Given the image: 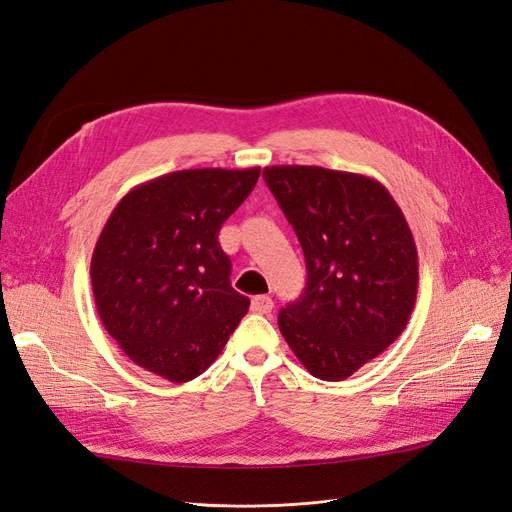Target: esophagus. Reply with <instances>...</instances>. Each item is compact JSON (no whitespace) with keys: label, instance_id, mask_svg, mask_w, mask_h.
I'll list each match as a JSON object with an SVG mask.
<instances>
[{"label":"esophagus","instance_id":"34e87169","mask_svg":"<svg viewBox=\"0 0 512 512\" xmlns=\"http://www.w3.org/2000/svg\"><path fill=\"white\" fill-rule=\"evenodd\" d=\"M271 309H273V298L271 296H254L252 298V311L254 313H260V315H267V313H271Z\"/></svg>","mask_w":512,"mask_h":512}]
</instances>
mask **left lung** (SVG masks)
Masks as SVG:
<instances>
[{"label": "left lung", "mask_w": 512, "mask_h": 512, "mask_svg": "<svg viewBox=\"0 0 512 512\" xmlns=\"http://www.w3.org/2000/svg\"><path fill=\"white\" fill-rule=\"evenodd\" d=\"M262 178L301 241L307 286L277 324L322 381H343L390 347L417 298V248L383 184L311 165L264 167Z\"/></svg>", "instance_id": "1"}]
</instances>
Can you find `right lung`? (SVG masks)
Wrapping results in <instances>:
<instances>
[{
	"instance_id": "obj_1",
	"label": "right lung",
	"mask_w": 512,
	"mask_h": 512,
	"mask_svg": "<svg viewBox=\"0 0 512 512\" xmlns=\"http://www.w3.org/2000/svg\"><path fill=\"white\" fill-rule=\"evenodd\" d=\"M252 169H184L135 186L91 260L97 313L120 349L173 383L199 377L248 313L218 233L248 199Z\"/></svg>"
}]
</instances>
